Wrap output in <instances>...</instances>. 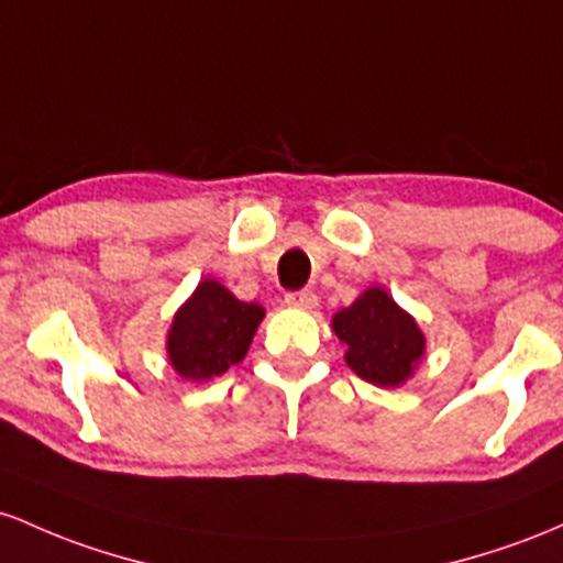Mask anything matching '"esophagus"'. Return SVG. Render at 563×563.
<instances>
[{"mask_svg": "<svg viewBox=\"0 0 563 563\" xmlns=\"http://www.w3.org/2000/svg\"><path fill=\"white\" fill-rule=\"evenodd\" d=\"M284 300H287L289 308H298V311H313L316 302H319V300H316V295L311 292V289H300V292H289Z\"/></svg>", "mask_w": 563, "mask_h": 563, "instance_id": "obj_1", "label": "esophagus"}]
</instances>
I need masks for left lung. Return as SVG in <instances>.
I'll use <instances>...</instances> for the list:
<instances>
[{"label":"left lung","mask_w":563,"mask_h":563,"mask_svg":"<svg viewBox=\"0 0 563 563\" xmlns=\"http://www.w3.org/2000/svg\"><path fill=\"white\" fill-rule=\"evenodd\" d=\"M332 332L345 345V364L380 388H399L426 353V334L415 316L380 284L366 287L349 308L332 316Z\"/></svg>","instance_id":"8db88e82"}]
</instances>
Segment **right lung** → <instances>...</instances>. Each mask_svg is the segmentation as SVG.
<instances>
[{"label": "right lung", "mask_w": 563, "mask_h": 563, "mask_svg": "<svg viewBox=\"0 0 563 563\" xmlns=\"http://www.w3.org/2000/svg\"><path fill=\"white\" fill-rule=\"evenodd\" d=\"M265 319L261 302H244L218 279H201L175 311L167 330V362L183 380L207 383L247 356Z\"/></svg>", "instance_id": "add662e5"}]
</instances>
